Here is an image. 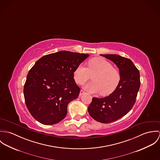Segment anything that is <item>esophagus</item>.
<instances>
[{"label":"esophagus","mask_w":160,"mask_h":160,"mask_svg":"<svg viewBox=\"0 0 160 160\" xmlns=\"http://www.w3.org/2000/svg\"><path fill=\"white\" fill-rule=\"evenodd\" d=\"M85 93V92L83 91L82 90H81V91H80V93H79V96L81 97V96H82L83 94H84Z\"/></svg>","instance_id":"esophagus-1"}]
</instances>
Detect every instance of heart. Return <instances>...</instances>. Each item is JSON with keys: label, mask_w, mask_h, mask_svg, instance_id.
Listing matches in <instances>:
<instances>
[{"label": "heart", "mask_w": 160, "mask_h": 160, "mask_svg": "<svg viewBox=\"0 0 160 160\" xmlns=\"http://www.w3.org/2000/svg\"><path fill=\"white\" fill-rule=\"evenodd\" d=\"M92 76L93 81L84 86L90 93L100 92L102 95L112 93L119 84L121 76L119 72L103 58H94L89 60L88 67L81 64L74 71V78L78 84H83Z\"/></svg>", "instance_id": "obj_1"}]
</instances>
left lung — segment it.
<instances>
[{
	"instance_id": "1",
	"label": "left lung",
	"mask_w": 160,
	"mask_h": 160,
	"mask_svg": "<svg viewBox=\"0 0 160 160\" xmlns=\"http://www.w3.org/2000/svg\"><path fill=\"white\" fill-rule=\"evenodd\" d=\"M100 55L118 67L121 79L116 89L108 96L93 97L88 110L95 120L110 123L124 116L133 107L140 86V72L129 58L114 54Z\"/></svg>"
}]
</instances>
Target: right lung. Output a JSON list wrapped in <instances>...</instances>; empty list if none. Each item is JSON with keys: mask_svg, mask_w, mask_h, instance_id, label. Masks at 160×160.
I'll use <instances>...</instances> for the list:
<instances>
[{"mask_svg": "<svg viewBox=\"0 0 160 160\" xmlns=\"http://www.w3.org/2000/svg\"><path fill=\"white\" fill-rule=\"evenodd\" d=\"M89 56L63 50L46 55L36 62L23 90L26 107L36 120L51 125L65 118L69 103L80 92L74 71Z\"/></svg>", "mask_w": 160, "mask_h": 160, "instance_id": "obj_1", "label": "right lung"}]
</instances>
